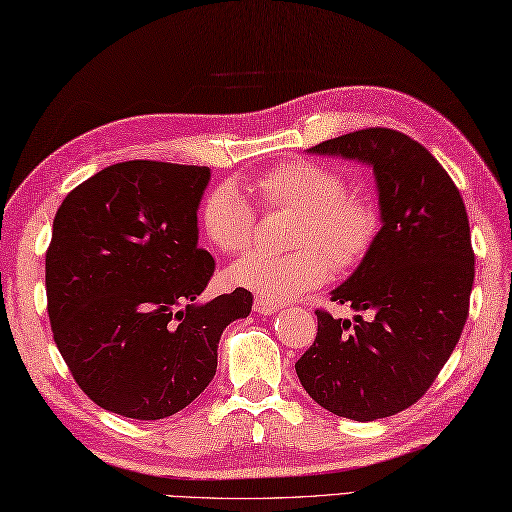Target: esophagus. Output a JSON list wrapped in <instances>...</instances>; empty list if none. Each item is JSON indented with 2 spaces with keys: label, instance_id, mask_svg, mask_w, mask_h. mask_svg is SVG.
<instances>
[{
  "label": "esophagus",
  "instance_id": "esophagus-1",
  "mask_svg": "<svg viewBox=\"0 0 512 512\" xmlns=\"http://www.w3.org/2000/svg\"><path fill=\"white\" fill-rule=\"evenodd\" d=\"M253 310L257 314H275V312L281 310V306H279V303H275V301H268V299L257 297L255 303H253Z\"/></svg>",
  "mask_w": 512,
  "mask_h": 512
}]
</instances>
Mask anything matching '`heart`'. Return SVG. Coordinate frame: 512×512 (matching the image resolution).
<instances>
[{
  "label": "heart",
  "instance_id": "obj_1",
  "mask_svg": "<svg viewBox=\"0 0 512 512\" xmlns=\"http://www.w3.org/2000/svg\"><path fill=\"white\" fill-rule=\"evenodd\" d=\"M253 191L266 206L297 211L288 255L250 250L226 270L228 284L255 292L262 299L288 301L321 286L336 270H352L372 250L380 217L363 193L345 191L339 171L312 160H292L253 180ZM200 222L209 242L222 253H237L255 233V209L224 182L206 193Z\"/></svg>",
  "mask_w": 512,
  "mask_h": 512
}]
</instances>
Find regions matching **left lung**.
<instances>
[{
    "instance_id": "8db88e82",
    "label": "left lung",
    "mask_w": 512,
    "mask_h": 512,
    "mask_svg": "<svg viewBox=\"0 0 512 512\" xmlns=\"http://www.w3.org/2000/svg\"><path fill=\"white\" fill-rule=\"evenodd\" d=\"M308 151L372 167L383 226L332 290L354 321L317 310V339L295 363L297 376L336 416H394L431 387L469 317L475 255L462 195L429 149L396 129H358Z\"/></svg>"
}]
</instances>
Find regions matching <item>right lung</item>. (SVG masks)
I'll return each instance as SVG.
<instances>
[{
    "label": "right lung",
    "mask_w": 512,
    "mask_h": 512,
    "mask_svg": "<svg viewBox=\"0 0 512 512\" xmlns=\"http://www.w3.org/2000/svg\"><path fill=\"white\" fill-rule=\"evenodd\" d=\"M209 167L129 160L65 195L46 253L48 317L63 361L96 405L136 420L173 416L217 369L228 323L253 295L206 303L213 257L198 246Z\"/></svg>",
    "instance_id": "right-lung-1"
}]
</instances>
